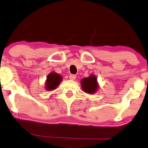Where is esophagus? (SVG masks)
Masks as SVG:
<instances>
[{
  "mask_svg": "<svg viewBox=\"0 0 148 148\" xmlns=\"http://www.w3.org/2000/svg\"><path fill=\"white\" fill-rule=\"evenodd\" d=\"M76 78V76L75 74H70L69 76V78L70 79V80H75Z\"/></svg>",
  "mask_w": 148,
  "mask_h": 148,
  "instance_id": "1",
  "label": "esophagus"
}]
</instances>
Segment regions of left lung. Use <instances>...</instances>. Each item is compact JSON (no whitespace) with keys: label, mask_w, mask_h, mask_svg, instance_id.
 I'll return each mask as SVG.
<instances>
[{"label":"left lung","mask_w":148,"mask_h":148,"mask_svg":"<svg viewBox=\"0 0 148 148\" xmlns=\"http://www.w3.org/2000/svg\"><path fill=\"white\" fill-rule=\"evenodd\" d=\"M81 86L84 92L86 93H95L98 88L97 78L94 75H90L88 78H83L81 80Z\"/></svg>","instance_id":"left-lung-1"}]
</instances>
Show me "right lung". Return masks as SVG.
Masks as SVG:
<instances>
[{"label": "right lung", "instance_id": "obj_1", "mask_svg": "<svg viewBox=\"0 0 148 148\" xmlns=\"http://www.w3.org/2000/svg\"><path fill=\"white\" fill-rule=\"evenodd\" d=\"M62 80V76L56 72H51L47 77L46 86L47 90H53L57 88Z\"/></svg>", "mask_w": 148, "mask_h": 148}]
</instances>
